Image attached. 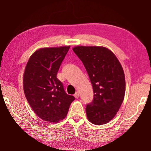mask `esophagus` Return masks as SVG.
I'll use <instances>...</instances> for the list:
<instances>
[{
  "label": "esophagus",
  "instance_id": "esophagus-1",
  "mask_svg": "<svg viewBox=\"0 0 151 151\" xmlns=\"http://www.w3.org/2000/svg\"><path fill=\"white\" fill-rule=\"evenodd\" d=\"M74 96H75V97L76 99H78V97H79V93L78 91H76V93H75V94H74Z\"/></svg>",
  "mask_w": 151,
  "mask_h": 151
}]
</instances>
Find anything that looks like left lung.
<instances>
[{
    "label": "left lung",
    "mask_w": 151,
    "mask_h": 151,
    "mask_svg": "<svg viewBox=\"0 0 151 151\" xmlns=\"http://www.w3.org/2000/svg\"><path fill=\"white\" fill-rule=\"evenodd\" d=\"M83 62L93 85L94 98L86 113L93 124H106L115 116L124 100V73L111 50L103 47L77 46L73 48Z\"/></svg>",
    "instance_id": "obj_1"
}]
</instances>
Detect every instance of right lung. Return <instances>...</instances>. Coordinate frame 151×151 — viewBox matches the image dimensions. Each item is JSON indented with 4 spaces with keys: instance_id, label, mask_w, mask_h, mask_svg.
Returning a JSON list of instances; mask_svg holds the SVG:
<instances>
[{
    "instance_id": "add662e5",
    "label": "right lung",
    "mask_w": 151,
    "mask_h": 151,
    "mask_svg": "<svg viewBox=\"0 0 151 151\" xmlns=\"http://www.w3.org/2000/svg\"><path fill=\"white\" fill-rule=\"evenodd\" d=\"M69 46L42 48L30 56L25 67V96L36 114L45 121L57 122L65 118L75 98L67 94L57 77Z\"/></svg>"
}]
</instances>
